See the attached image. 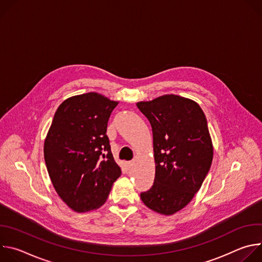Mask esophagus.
<instances>
[{"mask_svg": "<svg viewBox=\"0 0 262 262\" xmlns=\"http://www.w3.org/2000/svg\"><path fill=\"white\" fill-rule=\"evenodd\" d=\"M125 166H126V168H132L133 166H134V162H126V164H125Z\"/></svg>", "mask_w": 262, "mask_h": 262, "instance_id": "34e87169", "label": "esophagus"}]
</instances>
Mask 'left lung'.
Masks as SVG:
<instances>
[{
    "label": "left lung",
    "instance_id": "8db88e82",
    "mask_svg": "<svg viewBox=\"0 0 262 262\" xmlns=\"http://www.w3.org/2000/svg\"><path fill=\"white\" fill-rule=\"evenodd\" d=\"M138 108L151 124L156 177L143 203L171 215L188 205L200 190L212 162L213 148L200 105L178 95L140 101Z\"/></svg>",
    "mask_w": 262,
    "mask_h": 262
}]
</instances>
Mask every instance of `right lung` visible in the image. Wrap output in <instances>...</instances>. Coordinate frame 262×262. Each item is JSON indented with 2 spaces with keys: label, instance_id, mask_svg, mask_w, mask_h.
Instances as JSON below:
<instances>
[{
  "label": "right lung",
  "instance_id": "add662e5",
  "mask_svg": "<svg viewBox=\"0 0 262 262\" xmlns=\"http://www.w3.org/2000/svg\"><path fill=\"white\" fill-rule=\"evenodd\" d=\"M118 101L89 92L64 100L45 141V161L54 188L74 211L100 207L121 169L111 152L107 121Z\"/></svg>",
  "mask_w": 262,
  "mask_h": 262
}]
</instances>
